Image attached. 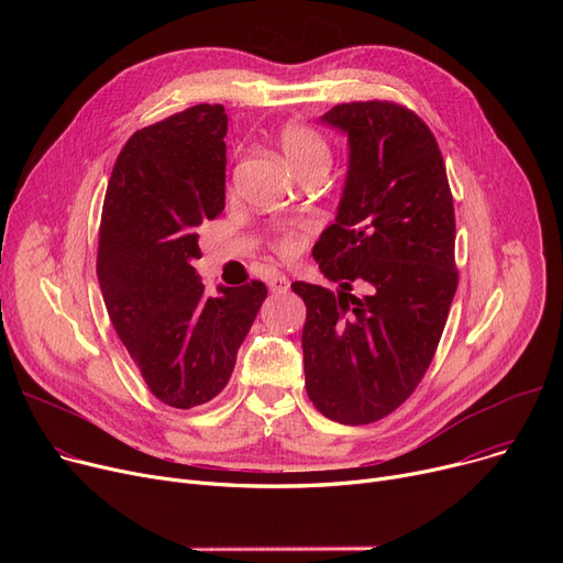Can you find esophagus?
<instances>
[{
    "instance_id": "1",
    "label": "esophagus",
    "mask_w": 563,
    "mask_h": 563,
    "mask_svg": "<svg viewBox=\"0 0 563 563\" xmlns=\"http://www.w3.org/2000/svg\"><path fill=\"white\" fill-rule=\"evenodd\" d=\"M269 289L276 291V294H285V291L289 289L287 276H283V274H272V276H269Z\"/></svg>"
}]
</instances>
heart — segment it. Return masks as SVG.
I'll list each match as a JSON object with an SVG mask.
<instances>
[{"label": "heart", "mask_w": 563, "mask_h": 563, "mask_svg": "<svg viewBox=\"0 0 563 563\" xmlns=\"http://www.w3.org/2000/svg\"><path fill=\"white\" fill-rule=\"evenodd\" d=\"M280 151L287 157L289 166L299 175L310 168H329L331 164V145L314 128L289 121L283 125L278 134ZM299 249V234L294 230H283L276 236V251L280 255H291Z\"/></svg>", "instance_id": "obj_1"}]
</instances>
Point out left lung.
I'll return each instance as SVG.
<instances>
[{
  "instance_id": "obj_1",
  "label": "left lung",
  "mask_w": 563,
  "mask_h": 563,
  "mask_svg": "<svg viewBox=\"0 0 563 563\" xmlns=\"http://www.w3.org/2000/svg\"><path fill=\"white\" fill-rule=\"evenodd\" d=\"M321 123L349 141L335 223L312 249L338 294L310 283L291 289L308 308V397L321 416L358 427L390 416L431 365L459 285L454 200L418 113L369 100L338 104Z\"/></svg>"
}]
</instances>
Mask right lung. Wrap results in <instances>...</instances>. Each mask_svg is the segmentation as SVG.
Segmentation results:
<instances>
[{
	"mask_svg": "<svg viewBox=\"0 0 563 563\" xmlns=\"http://www.w3.org/2000/svg\"><path fill=\"white\" fill-rule=\"evenodd\" d=\"M228 115L196 104L130 136L104 196L98 280L113 329L151 393L194 408L230 380L266 299L251 280L207 297L196 228L225 207Z\"/></svg>",
	"mask_w": 563,
	"mask_h": 563,
	"instance_id": "1",
	"label": "right lung"
}]
</instances>
